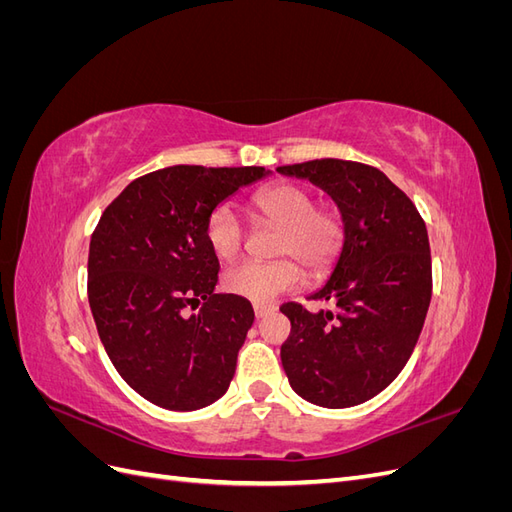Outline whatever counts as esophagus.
<instances>
[{
	"label": "esophagus",
	"mask_w": 512,
	"mask_h": 512,
	"mask_svg": "<svg viewBox=\"0 0 512 512\" xmlns=\"http://www.w3.org/2000/svg\"><path fill=\"white\" fill-rule=\"evenodd\" d=\"M275 305L273 303H254V314H256V318L260 320V318H265L267 314H271V312H275Z\"/></svg>",
	"instance_id": "obj_1"
}]
</instances>
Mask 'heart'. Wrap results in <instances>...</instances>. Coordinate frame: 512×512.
<instances>
[{"mask_svg": "<svg viewBox=\"0 0 512 512\" xmlns=\"http://www.w3.org/2000/svg\"><path fill=\"white\" fill-rule=\"evenodd\" d=\"M252 207L262 220L280 226L275 237L277 260H245L224 275V288L254 303H267L303 282L301 265L312 273L329 271L346 243L344 213L335 205H316L314 194L294 181H277L254 194ZM211 252L235 260L245 245V226L228 203L215 207L205 224ZM294 257L298 259L293 260Z\"/></svg>", "mask_w": 512, "mask_h": 512, "instance_id": "b5f03b06", "label": "heart"}]
</instances>
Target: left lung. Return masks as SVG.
<instances>
[{"instance_id":"1","label":"left lung","mask_w":512,"mask_h":512,"mask_svg":"<svg viewBox=\"0 0 512 512\" xmlns=\"http://www.w3.org/2000/svg\"><path fill=\"white\" fill-rule=\"evenodd\" d=\"M329 192L346 220V243L331 280L312 301L335 312L284 303L282 344L288 382L322 408H350L376 397L406 367L431 301L425 220L382 170L352 160H309L277 168Z\"/></svg>"}]
</instances>
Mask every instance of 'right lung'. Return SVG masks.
Segmentation results:
<instances>
[{
	"label": "right lung",
	"instance_id": "obj_1",
	"mask_svg": "<svg viewBox=\"0 0 512 512\" xmlns=\"http://www.w3.org/2000/svg\"><path fill=\"white\" fill-rule=\"evenodd\" d=\"M262 166H168L134 179L91 235L87 294L108 359L132 389L166 410L220 399L254 322L250 301L218 294L209 213ZM198 308L196 315L189 309Z\"/></svg>",
	"mask_w": 512,
	"mask_h": 512
}]
</instances>
